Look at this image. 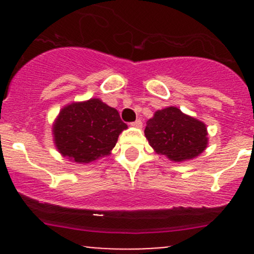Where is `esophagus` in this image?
<instances>
[{"instance_id": "1", "label": "esophagus", "mask_w": 254, "mask_h": 254, "mask_svg": "<svg viewBox=\"0 0 254 254\" xmlns=\"http://www.w3.org/2000/svg\"><path fill=\"white\" fill-rule=\"evenodd\" d=\"M131 127H142V121L141 119H137V121L132 122V123H130Z\"/></svg>"}]
</instances>
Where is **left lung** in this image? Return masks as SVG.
<instances>
[{"label":"left lung","mask_w":254,"mask_h":254,"mask_svg":"<svg viewBox=\"0 0 254 254\" xmlns=\"http://www.w3.org/2000/svg\"><path fill=\"white\" fill-rule=\"evenodd\" d=\"M144 135L155 153L174 162L194 159L208 145L205 124L174 106L157 110L147 122Z\"/></svg>","instance_id":"1"}]
</instances>
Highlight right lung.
<instances>
[{
    "label": "right lung",
    "mask_w": 254,
    "mask_h": 254,
    "mask_svg": "<svg viewBox=\"0 0 254 254\" xmlns=\"http://www.w3.org/2000/svg\"><path fill=\"white\" fill-rule=\"evenodd\" d=\"M127 125L118 111L100 99H89L64 106L52 125L54 142L64 157L89 164L110 155Z\"/></svg>",
    "instance_id": "obj_1"
}]
</instances>
